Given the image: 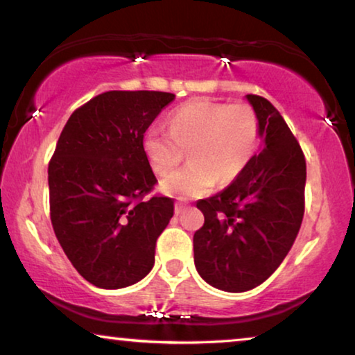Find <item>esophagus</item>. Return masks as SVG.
<instances>
[{
    "label": "esophagus",
    "instance_id": "34e87169",
    "mask_svg": "<svg viewBox=\"0 0 355 355\" xmlns=\"http://www.w3.org/2000/svg\"><path fill=\"white\" fill-rule=\"evenodd\" d=\"M184 211H187V207H184L183 204H175V214H177V216H182Z\"/></svg>",
    "mask_w": 355,
    "mask_h": 355
}]
</instances>
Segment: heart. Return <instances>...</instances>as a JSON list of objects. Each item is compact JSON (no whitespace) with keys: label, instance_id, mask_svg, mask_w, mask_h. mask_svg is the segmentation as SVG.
Masks as SVG:
<instances>
[{"label":"heart","instance_id":"1","mask_svg":"<svg viewBox=\"0 0 355 355\" xmlns=\"http://www.w3.org/2000/svg\"><path fill=\"white\" fill-rule=\"evenodd\" d=\"M261 141V123L248 104L193 99L172 112L168 132L151 127L143 151L157 175L175 168L188 149L191 162L162 180V191L183 199L201 198L217 182L227 184L243 173Z\"/></svg>","mask_w":355,"mask_h":355}]
</instances>
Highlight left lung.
Wrapping results in <instances>:
<instances>
[{
    "mask_svg": "<svg viewBox=\"0 0 355 355\" xmlns=\"http://www.w3.org/2000/svg\"><path fill=\"white\" fill-rule=\"evenodd\" d=\"M261 123V151L239 177L196 202L194 266L204 282L244 293L266 282L291 249L304 217L306 159L275 106L246 94Z\"/></svg>",
    "mask_w": 355,
    "mask_h": 355,
    "instance_id": "obj_1",
    "label": "left lung"
}]
</instances>
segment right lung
<instances>
[{"mask_svg": "<svg viewBox=\"0 0 355 355\" xmlns=\"http://www.w3.org/2000/svg\"><path fill=\"white\" fill-rule=\"evenodd\" d=\"M175 99L162 92H107L69 119L48 167L56 238L76 270L103 289L138 283L154 266L156 241L173 216V199L156 184L143 138Z\"/></svg>", "mask_w": 355, "mask_h": 355, "instance_id": "1", "label": "right lung"}]
</instances>
